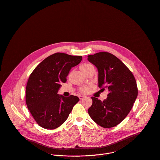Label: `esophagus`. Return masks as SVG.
<instances>
[{
	"instance_id": "1",
	"label": "esophagus",
	"mask_w": 160,
	"mask_h": 160,
	"mask_svg": "<svg viewBox=\"0 0 160 160\" xmlns=\"http://www.w3.org/2000/svg\"><path fill=\"white\" fill-rule=\"evenodd\" d=\"M84 98H85V96H82V95H81V96H79V99H80V100L83 99Z\"/></svg>"
}]
</instances>
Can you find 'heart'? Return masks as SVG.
<instances>
[{"label": "heart", "instance_id": "obj_1", "mask_svg": "<svg viewBox=\"0 0 160 160\" xmlns=\"http://www.w3.org/2000/svg\"><path fill=\"white\" fill-rule=\"evenodd\" d=\"M91 66V64H88V63H85V64H82L81 66H80V69L81 71L83 72V73H85V72L87 71V69L89 68V67H90ZM91 86L92 85L91 84H89L88 86H84V87H82L79 89V91L81 92L82 93H88L91 90Z\"/></svg>", "mask_w": 160, "mask_h": 160}]
</instances>
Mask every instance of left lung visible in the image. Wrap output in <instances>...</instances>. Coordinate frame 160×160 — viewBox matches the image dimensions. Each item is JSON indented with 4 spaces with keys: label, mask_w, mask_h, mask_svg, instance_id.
<instances>
[{
    "label": "left lung",
    "mask_w": 160,
    "mask_h": 160,
    "mask_svg": "<svg viewBox=\"0 0 160 160\" xmlns=\"http://www.w3.org/2000/svg\"><path fill=\"white\" fill-rule=\"evenodd\" d=\"M88 57V60L98 68L99 87L107 88L109 91L103 101L91 98L92 104L88 113L101 127H115L127 117L133 107L138 96L137 82L130 69L113 54L99 52Z\"/></svg>",
    "instance_id": "obj_1"
}]
</instances>
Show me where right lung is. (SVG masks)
<instances>
[{"mask_svg":"<svg viewBox=\"0 0 160 160\" xmlns=\"http://www.w3.org/2000/svg\"><path fill=\"white\" fill-rule=\"evenodd\" d=\"M82 58L56 53L45 58L30 74L26 87V103L40 127L48 130L58 128L79 101L77 96L64 97L58 92L61 84L66 82L71 68L79 64Z\"/></svg>","mask_w":160,"mask_h":160,"instance_id":"1","label":"right lung"}]
</instances>
